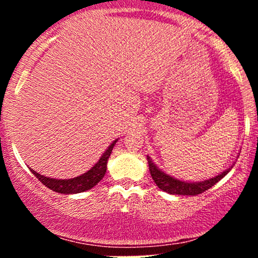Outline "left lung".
Returning a JSON list of instances; mask_svg holds the SVG:
<instances>
[{"mask_svg": "<svg viewBox=\"0 0 258 258\" xmlns=\"http://www.w3.org/2000/svg\"><path fill=\"white\" fill-rule=\"evenodd\" d=\"M147 160L148 164H149L150 174H152V178L154 179V182H155V184L158 185L161 190L176 195H198L204 193L207 189L211 188L212 185H215L218 180L223 178L234 166L233 164L232 166L227 168L226 171H223V172H221L218 176L212 177V178L210 179L201 180V182H184V180L174 178V177L165 173L162 170H160V168L154 164L149 155H147Z\"/></svg>", "mask_w": 258, "mask_h": 258, "instance_id": "1", "label": "left lung"}]
</instances>
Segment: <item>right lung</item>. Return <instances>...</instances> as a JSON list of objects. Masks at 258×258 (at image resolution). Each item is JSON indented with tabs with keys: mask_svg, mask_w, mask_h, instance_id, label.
<instances>
[{
	"mask_svg": "<svg viewBox=\"0 0 258 258\" xmlns=\"http://www.w3.org/2000/svg\"><path fill=\"white\" fill-rule=\"evenodd\" d=\"M117 142L114 141L110 146L108 147V149L103 153V155L100 156L96 165L88 170L87 172L81 174V176L75 177V178L70 179H55V178H49V177H44L42 174H40L36 171L31 170V172L35 174V177L38 178L42 184H44L47 188L52 189L53 191H57L60 194H76V193H82V191L88 190V189L93 188L94 185H97L100 182V179H103L104 174L106 172V164H108V159L110 156L112 152V148H114L115 143Z\"/></svg>",
	"mask_w": 258,
	"mask_h": 258,
	"instance_id": "right-lung-1",
	"label": "right lung"
}]
</instances>
